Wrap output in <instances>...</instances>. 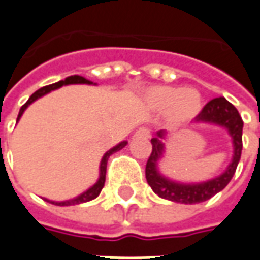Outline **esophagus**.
I'll return each mask as SVG.
<instances>
[{"mask_svg":"<svg viewBox=\"0 0 260 260\" xmlns=\"http://www.w3.org/2000/svg\"><path fill=\"white\" fill-rule=\"evenodd\" d=\"M133 137H136V139H148L150 137V130L147 127H140V128H137L134 132Z\"/></svg>","mask_w":260,"mask_h":260,"instance_id":"1","label":"esophagus"}]
</instances>
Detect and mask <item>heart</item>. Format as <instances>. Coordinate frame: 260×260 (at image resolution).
Masks as SVG:
<instances>
[{
    "label": "heart",
    "instance_id": "heart-1",
    "mask_svg": "<svg viewBox=\"0 0 260 260\" xmlns=\"http://www.w3.org/2000/svg\"><path fill=\"white\" fill-rule=\"evenodd\" d=\"M143 103L148 110L162 112L168 123L180 126L194 120L202 110L201 93L192 87L157 85L143 93Z\"/></svg>",
    "mask_w": 260,
    "mask_h": 260
}]
</instances>
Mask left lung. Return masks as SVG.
I'll return each instance as SVG.
<instances>
[{
	"label": "left lung",
	"mask_w": 260,
	"mask_h": 260,
	"mask_svg": "<svg viewBox=\"0 0 260 260\" xmlns=\"http://www.w3.org/2000/svg\"><path fill=\"white\" fill-rule=\"evenodd\" d=\"M194 123L214 124V126L225 128L231 136L232 146H234L232 160L228 164V167L223 170L222 174L216 175L207 181L180 182L171 180L162 174L158 167L164 158V154H166L167 132L166 130L157 132V136L151 139L153 151L150 154L147 166H146V178H147L148 185L160 198L173 202H180V204L204 202L218 194L219 191H222L235 174L238 162L241 160V153H242L243 128L242 117L239 116L235 106L231 105L225 98L212 99L204 106L201 113L195 117Z\"/></svg>",
	"instance_id": "8db88e82"
}]
</instances>
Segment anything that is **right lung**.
I'll return each instance as SVG.
<instances>
[{
	"label": "right lung",
	"instance_id": "1",
	"mask_svg": "<svg viewBox=\"0 0 260 260\" xmlns=\"http://www.w3.org/2000/svg\"><path fill=\"white\" fill-rule=\"evenodd\" d=\"M66 85H96V83H93L90 80H87L83 76H79V75H73V76H68L65 80H59L56 83H52L49 86H45V87H41L39 90L32 94L31 98L28 99V102L25 103L24 106L21 107V110H19V114H18V119L17 121H19L21 119V116L24 114V112L26 110V107L32 105L35 100H38L39 98H42L45 96L46 93L52 92V90H56L59 87H62V86ZM127 146V141H121L119 143L117 146H114L113 148H110L109 151L105 153V155L102 157V161H100V166H99V178H98V181L93 184L92 187L87 188L85 192H82L78 197H75L72 200H66V201H51V200H46L45 198V201L51 202L53 205H60V207H68V205H78V204H83V202H89L94 200V198H98L100 194V191H102V188L105 187V181H106V167H107V160H109V157L112 155L113 153H116V151H119L123 147H126Z\"/></svg>",
	"mask_w": 260,
	"mask_h": 260
}]
</instances>
